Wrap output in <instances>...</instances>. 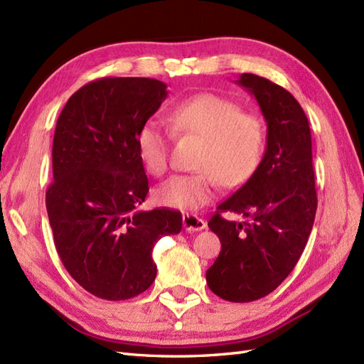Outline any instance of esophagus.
<instances>
[{"label": "esophagus", "instance_id": "34e87169", "mask_svg": "<svg viewBox=\"0 0 364 364\" xmlns=\"http://www.w3.org/2000/svg\"><path fill=\"white\" fill-rule=\"evenodd\" d=\"M182 220H183V228L190 232L191 231H202L206 228V222L202 220L200 218H198L196 214L186 213V214H183Z\"/></svg>", "mask_w": 364, "mask_h": 364}]
</instances>
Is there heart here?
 <instances>
[{"label":"heart","mask_w":364,"mask_h":364,"mask_svg":"<svg viewBox=\"0 0 364 364\" xmlns=\"http://www.w3.org/2000/svg\"><path fill=\"white\" fill-rule=\"evenodd\" d=\"M173 129L203 139L196 166L200 171L176 174L162 183L154 198L173 210H198L208 203L220 182L239 186L257 170L264 150V130L254 114L228 97L213 93L193 96L170 112ZM170 129L158 117L145 121L137 132V151L144 166L162 176L170 164Z\"/></svg>","instance_id":"1"}]
</instances>
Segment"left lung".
<instances>
[{
    "label": "left lung",
    "instance_id": "left-lung-1",
    "mask_svg": "<svg viewBox=\"0 0 364 364\" xmlns=\"http://www.w3.org/2000/svg\"><path fill=\"white\" fill-rule=\"evenodd\" d=\"M235 82L259 102L268 127L267 150L257 170L208 222L222 248L206 283L223 300L247 303L268 296L297 264L316 219L317 191L309 122L296 97L252 73ZM227 210L249 220H223Z\"/></svg>",
    "mask_w": 364,
    "mask_h": 364
}]
</instances>
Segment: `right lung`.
Instances as JSON below:
<instances>
[{
	"label": "right lung",
	"mask_w": 364,
	"mask_h": 364,
	"mask_svg": "<svg viewBox=\"0 0 364 364\" xmlns=\"http://www.w3.org/2000/svg\"><path fill=\"white\" fill-rule=\"evenodd\" d=\"M165 97L158 80L101 77L73 93L58 117L48 222L68 274L104 300L149 289L154 243L182 230L181 211L139 210L149 179L136 137Z\"/></svg>",
	"instance_id": "add662e5"
}]
</instances>
